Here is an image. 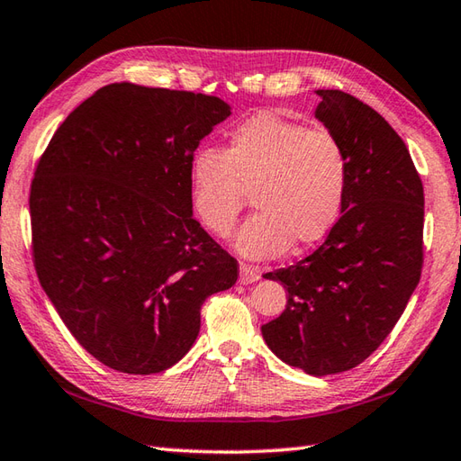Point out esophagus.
<instances>
[{
  "instance_id": "1",
  "label": "esophagus",
  "mask_w": 461,
  "mask_h": 461,
  "mask_svg": "<svg viewBox=\"0 0 461 461\" xmlns=\"http://www.w3.org/2000/svg\"><path fill=\"white\" fill-rule=\"evenodd\" d=\"M261 277V269L258 266L241 264L240 266V284H254Z\"/></svg>"
}]
</instances>
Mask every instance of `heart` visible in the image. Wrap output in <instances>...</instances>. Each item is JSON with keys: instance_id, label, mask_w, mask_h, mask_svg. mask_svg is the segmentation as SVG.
I'll return each instance as SVG.
<instances>
[{"instance_id": "1", "label": "heart", "mask_w": 461, "mask_h": 461, "mask_svg": "<svg viewBox=\"0 0 461 461\" xmlns=\"http://www.w3.org/2000/svg\"><path fill=\"white\" fill-rule=\"evenodd\" d=\"M349 156L336 133L259 113L228 148H200L189 161V200L203 228L228 238L251 194L256 213L236 238L251 259L310 248L336 228L349 187Z\"/></svg>"}]
</instances>
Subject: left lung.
I'll return each instance as SVG.
<instances>
[{"mask_svg":"<svg viewBox=\"0 0 461 461\" xmlns=\"http://www.w3.org/2000/svg\"><path fill=\"white\" fill-rule=\"evenodd\" d=\"M315 117L344 143L349 187L326 241L264 277L287 303L261 326L267 348L310 375L341 374L390 336L423 267V185L403 140L367 104L318 89Z\"/></svg>","mask_w":461,"mask_h":461,"instance_id":"8db88e82","label":"left lung"}]
</instances>
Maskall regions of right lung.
Segmentation results:
<instances>
[{
	"instance_id": "1",
	"label": "right lung",
	"mask_w": 461,
	"mask_h": 461,
	"mask_svg": "<svg viewBox=\"0 0 461 461\" xmlns=\"http://www.w3.org/2000/svg\"><path fill=\"white\" fill-rule=\"evenodd\" d=\"M230 115L215 95L112 84L53 133L32 179V256L81 348L115 372L182 359L240 266L192 218L189 161Z\"/></svg>"
}]
</instances>
